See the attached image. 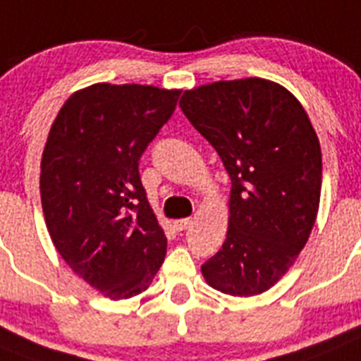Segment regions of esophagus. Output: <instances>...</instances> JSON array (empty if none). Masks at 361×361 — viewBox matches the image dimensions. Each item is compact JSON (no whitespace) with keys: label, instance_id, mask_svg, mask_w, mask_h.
<instances>
[{"label":"esophagus","instance_id":"esophagus-1","mask_svg":"<svg viewBox=\"0 0 361 361\" xmlns=\"http://www.w3.org/2000/svg\"><path fill=\"white\" fill-rule=\"evenodd\" d=\"M190 225H192V219H190V217H187V219L174 221V228H176L178 232H183V230L190 228Z\"/></svg>","mask_w":361,"mask_h":361}]
</instances>
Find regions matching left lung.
<instances>
[{"label":"left lung","mask_w":361,"mask_h":361,"mask_svg":"<svg viewBox=\"0 0 361 361\" xmlns=\"http://www.w3.org/2000/svg\"><path fill=\"white\" fill-rule=\"evenodd\" d=\"M180 108L232 180L226 239L201 266L204 281L233 297L262 293L313 230L322 188L317 133L293 93L259 77L187 90Z\"/></svg>","instance_id":"obj_1"}]
</instances>
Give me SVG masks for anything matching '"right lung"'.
I'll use <instances>...</instances> for the list:
<instances>
[{
	"instance_id": "obj_1",
	"label": "right lung",
	"mask_w": 361,
	"mask_h": 361,
	"mask_svg": "<svg viewBox=\"0 0 361 361\" xmlns=\"http://www.w3.org/2000/svg\"><path fill=\"white\" fill-rule=\"evenodd\" d=\"M178 97L147 84H93L64 102L48 133L39 180L48 233L64 262L113 300L147 290L165 259L138 160Z\"/></svg>"
}]
</instances>
